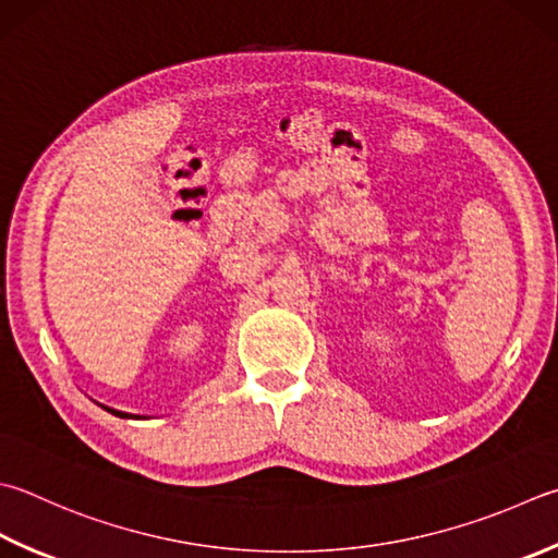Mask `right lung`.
Masks as SVG:
<instances>
[{
    "instance_id": "add662e5",
    "label": "right lung",
    "mask_w": 558,
    "mask_h": 558,
    "mask_svg": "<svg viewBox=\"0 0 558 558\" xmlns=\"http://www.w3.org/2000/svg\"><path fill=\"white\" fill-rule=\"evenodd\" d=\"M101 405V403H99ZM104 410H107V413H111V415H116V417H123V420H141V417H145V415H133V413H123V410H116V408H109V405H101Z\"/></svg>"
}]
</instances>
